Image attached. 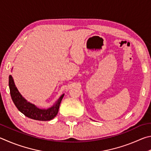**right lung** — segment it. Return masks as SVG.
<instances>
[{
    "label": "right lung",
    "instance_id": "right-lung-1",
    "mask_svg": "<svg viewBox=\"0 0 151 151\" xmlns=\"http://www.w3.org/2000/svg\"><path fill=\"white\" fill-rule=\"evenodd\" d=\"M9 86L10 96L14 105L17 109L26 117L38 121H50L57 115L60 103L64 96V94L62 95L52 107L47 109H42L28 101L24 97H22L16 87L11 75L9 76Z\"/></svg>",
    "mask_w": 151,
    "mask_h": 151
}]
</instances>
